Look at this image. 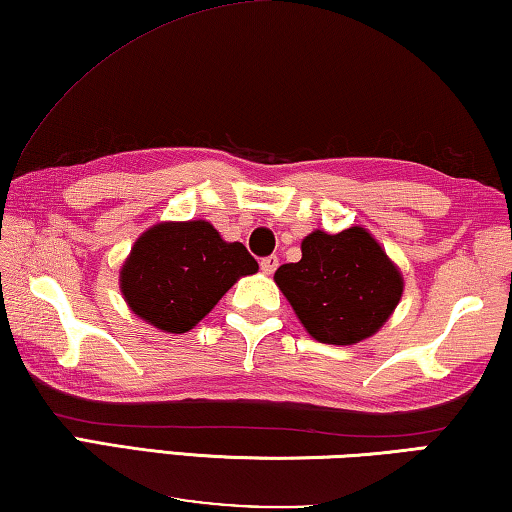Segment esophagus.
<instances>
[{
  "label": "esophagus",
  "mask_w": 512,
  "mask_h": 512,
  "mask_svg": "<svg viewBox=\"0 0 512 512\" xmlns=\"http://www.w3.org/2000/svg\"><path fill=\"white\" fill-rule=\"evenodd\" d=\"M259 266H262L264 273H273L275 269H278V257L275 255H269V257H262V262H259Z\"/></svg>",
  "instance_id": "1"
}]
</instances>
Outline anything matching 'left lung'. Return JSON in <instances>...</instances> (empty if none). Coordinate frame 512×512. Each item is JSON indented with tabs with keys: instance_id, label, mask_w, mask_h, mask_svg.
Instances as JSON below:
<instances>
[{
	"instance_id": "obj_1",
	"label": "left lung",
	"mask_w": 512,
	"mask_h": 512,
	"mask_svg": "<svg viewBox=\"0 0 512 512\" xmlns=\"http://www.w3.org/2000/svg\"><path fill=\"white\" fill-rule=\"evenodd\" d=\"M300 250V262L282 264L275 282L319 342L358 344L399 305L401 273L362 227L339 234L316 230L303 239Z\"/></svg>"
}]
</instances>
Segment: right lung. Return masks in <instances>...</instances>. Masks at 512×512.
Returning a JSON list of instances; mask_svg holds the SVG:
<instances>
[{
	"label": "right lung",
	"mask_w": 512,
	"mask_h": 512,
	"mask_svg": "<svg viewBox=\"0 0 512 512\" xmlns=\"http://www.w3.org/2000/svg\"><path fill=\"white\" fill-rule=\"evenodd\" d=\"M257 269L243 243H225L205 221L161 223L134 243L120 271V289L141 319L159 330L186 332L239 275Z\"/></svg>",
	"instance_id": "add662e5"
}]
</instances>
